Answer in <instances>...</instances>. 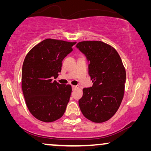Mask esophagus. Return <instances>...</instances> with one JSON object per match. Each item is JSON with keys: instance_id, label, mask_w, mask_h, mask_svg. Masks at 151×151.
Returning a JSON list of instances; mask_svg holds the SVG:
<instances>
[{"instance_id": "1", "label": "esophagus", "mask_w": 151, "mask_h": 151, "mask_svg": "<svg viewBox=\"0 0 151 151\" xmlns=\"http://www.w3.org/2000/svg\"><path fill=\"white\" fill-rule=\"evenodd\" d=\"M78 88V86H75V85H72V89L74 90L76 89V88Z\"/></svg>"}]
</instances>
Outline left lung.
Wrapping results in <instances>:
<instances>
[{
    "mask_svg": "<svg viewBox=\"0 0 151 151\" xmlns=\"http://www.w3.org/2000/svg\"><path fill=\"white\" fill-rule=\"evenodd\" d=\"M76 47L88 62V74L93 82L83 88L78 101L86 118L96 123L111 118L122 101L126 82V71L118 53L102 41H82Z\"/></svg>",
    "mask_w": 151,
    "mask_h": 151,
    "instance_id": "left-lung-1",
    "label": "left lung"
}]
</instances>
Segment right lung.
Listing matches in <instances>:
<instances>
[{
	"mask_svg": "<svg viewBox=\"0 0 151 151\" xmlns=\"http://www.w3.org/2000/svg\"><path fill=\"white\" fill-rule=\"evenodd\" d=\"M76 42L45 39L27 54L22 69V89L27 106L36 119L54 122L65 112L71 93L70 84L56 78L63 59L73 51Z\"/></svg>",
	"mask_w": 151,
	"mask_h": 151,
	"instance_id": "add662e5",
	"label": "right lung"
}]
</instances>
